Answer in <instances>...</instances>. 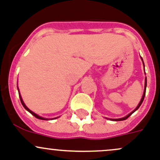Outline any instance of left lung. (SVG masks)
I'll list each match as a JSON object with an SVG mask.
<instances>
[{"label": "left lung", "mask_w": 160, "mask_h": 160, "mask_svg": "<svg viewBox=\"0 0 160 160\" xmlns=\"http://www.w3.org/2000/svg\"><path fill=\"white\" fill-rule=\"evenodd\" d=\"M141 58H142V57H141ZM142 62H143V59H142ZM143 65H144V62H143ZM144 66H145V65H144ZM146 86H147V79L145 78V90H144L143 95H142V99H141L140 102H139V104H138V106L136 107V108H135V109L134 110V111L131 112L130 113V114H128V116H125V117L119 118V119H111V120H114V121H121V120H125V119H128V118L129 117V116H131V115H132L133 113H134V112L136 111V110L138 109V108H139V107L141 106V105H142V102H143L144 98H145V91H146Z\"/></svg>", "instance_id": "obj_1"}]
</instances>
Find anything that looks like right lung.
Masks as SVG:
<instances>
[{
  "instance_id": "add662e5",
  "label": "right lung",
  "mask_w": 160,
  "mask_h": 160,
  "mask_svg": "<svg viewBox=\"0 0 160 160\" xmlns=\"http://www.w3.org/2000/svg\"><path fill=\"white\" fill-rule=\"evenodd\" d=\"M18 95H19V98H20V101H21V103H22V105H23V107H24L25 108H26V110H27L28 112H30L31 114L32 115V116H35L36 118H37V119H42V120H48L49 119H47V118H44V117H41V116H38V115L37 114H36V113H34L33 112H32L31 111L30 109H29V108H28V107L26 106V105H25V103H24V102H23V100H22V97H21V94H20V93H19V91H18ZM56 118H58V117H56ZM56 118H53V119H56Z\"/></svg>"
}]
</instances>
